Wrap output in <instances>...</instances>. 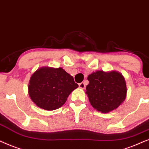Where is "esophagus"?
Wrapping results in <instances>:
<instances>
[{
  "mask_svg": "<svg viewBox=\"0 0 149 149\" xmlns=\"http://www.w3.org/2000/svg\"><path fill=\"white\" fill-rule=\"evenodd\" d=\"M79 87H80V88H82V89H84L85 88V84H84V82H81V83H80V84H79Z\"/></svg>",
  "mask_w": 149,
  "mask_h": 149,
  "instance_id": "esophagus-1",
  "label": "esophagus"
}]
</instances>
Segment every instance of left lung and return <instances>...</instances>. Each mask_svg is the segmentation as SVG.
Segmentation results:
<instances>
[{"mask_svg":"<svg viewBox=\"0 0 149 149\" xmlns=\"http://www.w3.org/2000/svg\"><path fill=\"white\" fill-rule=\"evenodd\" d=\"M86 93L91 106L98 112L108 113L123 104L127 96L125 78L116 71H97L88 76Z\"/></svg>","mask_w":149,"mask_h":149,"instance_id":"obj_1","label":"left lung"}]
</instances>
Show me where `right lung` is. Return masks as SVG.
Here are the masks:
<instances>
[{
  "label": "right lung",
  "mask_w": 149,
  "mask_h": 149,
  "mask_svg": "<svg viewBox=\"0 0 149 149\" xmlns=\"http://www.w3.org/2000/svg\"><path fill=\"white\" fill-rule=\"evenodd\" d=\"M78 87L73 76L61 67H42L33 73L29 82V95L39 108L54 110L66 102Z\"/></svg>",
  "instance_id": "1"
}]
</instances>
